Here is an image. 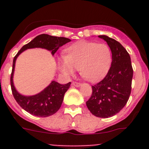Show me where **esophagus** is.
Returning <instances> with one entry per match:
<instances>
[{
    "label": "esophagus",
    "mask_w": 149,
    "mask_h": 149,
    "mask_svg": "<svg viewBox=\"0 0 149 149\" xmlns=\"http://www.w3.org/2000/svg\"><path fill=\"white\" fill-rule=\"evenodd\" d=\"M72 85L73 86H77V87H78V86H81V84H80V83L78 82H74V81H73V82L72 83Z\"/></svg>",
    "instance_id": "1"
}]
</instances>
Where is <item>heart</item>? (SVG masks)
Listing matches in <instances>:
<instances>
[{
  "mask_svg": "<svg viewBox=\"0 0 149 149\" xmlns=\"http://www.w3.org/2000/svg\"><path fill=\"white\" fill-rule=\"evenodd\" d=\"M59 68L65 75H72L78 69L81 77L89 82H97L108 72L112 62V52L103 43L80 41L67 47Z\"/></svg>",
  "mask_w": 149,
  "mask_h": 149,
  "instance_id": "obj_1",
  "label": "heart"
}]
</instances>
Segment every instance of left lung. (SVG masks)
Here are the masks:
<instances>
[{"mask_svg":"<svg viewBox=\"0 0 149 149\" xmlns=\"http://www.w3.org/2000/svg\"><path fill=\"white\" fill-rule=\"evenodd\" d=\"M98 37L107 42L113 60L104 78L92 86L93 93L86 104L93 115L109 118L118 113L127 104L131 95L134 71L130 55L119 42L107 36Z\"/></svg>","mask_w":149,"mask_h":149,"instance_id":"left-lung-1","label":"left lung"}]
</instances>
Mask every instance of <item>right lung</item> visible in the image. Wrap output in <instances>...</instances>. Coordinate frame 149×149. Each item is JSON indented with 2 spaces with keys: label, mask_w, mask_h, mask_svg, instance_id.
<instances>
[{
  "label": "right lung",
  "mask_w": 149,
  "mask_h": 149,
  "mask_svg": "<svg viewBox=\"0 0 149 149\" xmlns=\"http://www.w3.org/2000/svg\"><path fill=\"white\" fill-rule=\"evenodd\" d=\"M70 41L71 39L68 38L41 34L24 45L13 59V69L10 76L12 93L17 103L29 113L36 116L48 117L56 113L61 107L65 92L70 87L71 82L63 85L56 81H52L44 90L35 95H22L17 92L13 85V73L17 57L24 51L34 48H45L48 51H51V54L54 55L60 47L69 42Z\"/></svg>",
  "instance_id": "obj_1"
}]
</instances>
